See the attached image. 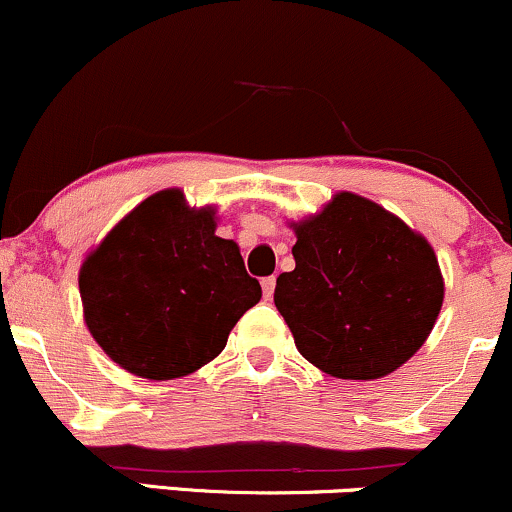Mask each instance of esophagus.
Instances as JSON below:
<instances>
[{"instance_id":"esophagus-1","label":"esophagus","mask_w":512,"mask_h":512,"mask_svg":"<svg viewBox=\"0 0 512 512\" xmlns=\"http://www.w3.org/2000/svg\"><path fill=\"white\" fill-rule=\"evenodd\" d=\"M261 287H263V297H266V300H271L273 290H275V278H273V275H268V278H263V280H261Z\"/></svg>"}]
</instances>
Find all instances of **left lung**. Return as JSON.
<instances>
[{"label":"left lung","mask_w":512,"mask_h":512,"mask_svg":"<svg viewBox=\"0 0 512 512\" xmlns=\"http://www.w3.org/2000/svg\"><path fill=\"white\" fill-rule=\"evenodd\" d=\"M292 229L295 271L278 275L273 300L297 350L338 380H380L404 365L445 297L428 239L348 191Z\"/></svg>","instance_id":"1"}]
</instances>
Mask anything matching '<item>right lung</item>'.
<instances>
[{
  "mask_svg": "<svg viewBox=\"0 0 512 512\" xmlns=\"http://www.w3.org/2000/svg\"><path fill=\"white\" fill-rule=\"evenodd\" d=\"M215 208H191L179 188L149 195L79 268L84 321L103 353L147 380L208 365L261 300L237 241L215 234Z\"/></svg>",
  "mask_w": 512,
  "mask_h": 512,
  "instance_id": "right-lung-1",
  "label": "right lung"
}]
</instances>
